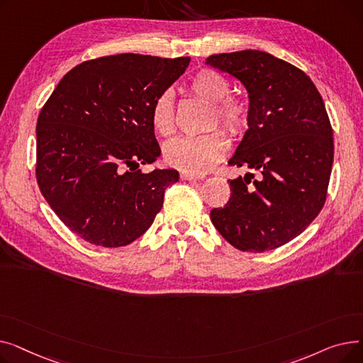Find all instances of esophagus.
Returning <instances> with one entry per match:
<instances>
[{
  "mask_svg": "<svg viewBox=\"0 0 363 363\" xmlns=\"http://www.w3.org/2000/svg\"><path fill=\"white\" fill-rule=\"evenodd\" d=\"M182 181H196V179H203V175H196V174H188V172H181L179 174Z\"/></svg>",
  "mask_w": 363,
  "mask_h": 363,
  "instance_id": "esophagus-1",
  "label": "esophagus"
}]
</instances>
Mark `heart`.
Returning a JSON list of instances; mask_svg holds the SVG:
<instances>
[{
  "label": "heart",
  "instance_id": "b5f03b06",
  "mask_svg": "<svg viewBox=\"0 0 363 363\" xmlns=\"http://www.w3.org/2000/svg\"><path fill=\"white\" fill-rule=\"evenodd\" d=\"M188 91L196 99L212 103L207 128L220 125L231 138L242 137L249 129L252 108L247 100L230 94L231 84L213 69H200L188 84ZM152 128L162 137L175 130V107L169 91L159 94L151 107ZM228 150L220 130H212L200 137H184L170 141L164 147V160L169 166L188 174H203L211 170Z\"/></svg>",
  "mask_w": 363,
  "mask_h": 363
}]
</instances>
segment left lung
<instances>
[{
    "mask_svg": "<svg viewBox=\"0 0 363 363\" xmlns=\"http://www.w3.org/2000/svg\"><path fill=\"white\" fill-rule=\"evenodd\" d=\"M206 63L249 92L250 125L230 164L259 172L257 179L228 181L231 197L211 219L241 252L278 249L306 230L327 200L334 140L325 104L306 73L264 51L213 54Z\"/></svg>",
    "mask_w": 363,
    "mask_h": 363,
    "instance_id": "obj_1",
    "label": "left lung"
}]
</instances>
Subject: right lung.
I'll use <instances>...</instances> for the list:
<instances>
[{
  "mask_svg": "<svg viewBox=\"0 0 363 363\" xmlns=\"http://www.w3.org/2000/svg\"><path fill=\"white\" fill-rule=\"evenodd\" d=\"M189 65L116 54L74 66L36 123V181L54 213L84 241L128 245L141 237L179 179L174 169L144 174L160 156L151 107Z\"/></svg>",
  "mask_w": 363,
  "mask_h": 363,
  "instance_id": "obj_1",
  "label": "right lung"
}]
</instances>
